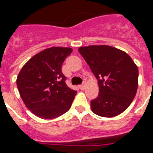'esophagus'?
I'll return each mask as SVG.
<instances>
[{"mask_svg": "<svg viewBox=\"0 0 153 153\" xmlns=\"http://www.w3.org/2000/svg\"><path fill=\"white\" fill-rule=\"evenodd\" d=\"M86 82H82V83L81 85L79 86V88L81 89V90H84V89H85V87H86Z\"/></svg>", "mask_w": 153, "mask_h": 153, "instance_id": "34e87169", "label": "esophagus"}]
</instances>
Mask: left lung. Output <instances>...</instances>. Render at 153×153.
<instances>
[{"mask_svg":"<svg viewBox=\"0 0 153 153\" xmlns=\"http://www.w3.org/2000/svg\"><path fill=\"white\" fill-rule=\"evenodd\" d=\"M79 53L98 80L99 94L91 102L98 116L119 115L132 103L138 86V68L128 54L106 45L82 47Z\"/></svg>","mask_w":153,"mask_h":153,"instance_id":"obj_1","label":"left lung"}]
</instances>
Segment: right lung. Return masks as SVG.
Segmentation results:
<instances>
[{
    "instance_id": "add662e5",
    "label": "right lung",
    "mask_w": 153,
    "mask_h": 153,
    "mask_svg": "<svg viewBox=\"0 0 153 153\" xmlns=\"http://www.w3.org/2000/svg\"><path fill=\"white\" fill-rule=\"evenodd\" d=\"M70 48L53 47L34 55L22 67L16 85L27 109L44 119H53L69 110L77 91L68 87L62 65Z\"/></svg>"
}]
</instances>
